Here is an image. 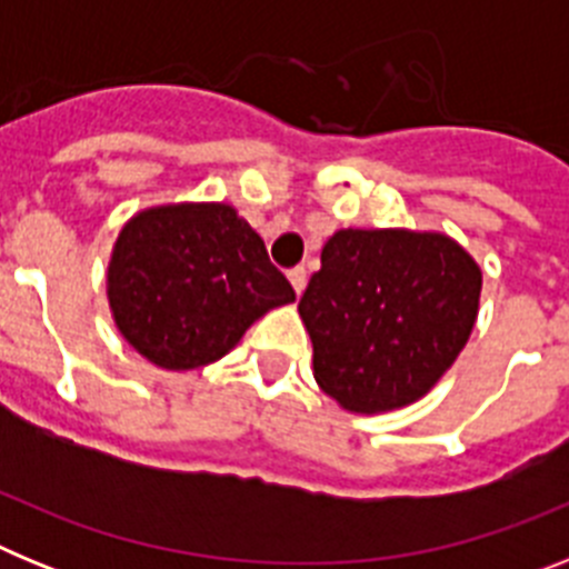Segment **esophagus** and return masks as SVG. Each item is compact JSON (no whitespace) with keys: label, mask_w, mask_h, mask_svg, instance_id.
<instances>
[{"label":"esophagus","mask_w":569,"mask_h":569,"mask_svg":"<svg viewBox=\"0 0 569 569\" xmlns=\"http://www.w3.org/2000/svg\"><path fill=\"white\" fill-rule=\"evenodd\" d=\"M288 279H290V284H293L296 296H301V290H305V284H308V270L305 268L288 270Z\"/></svg>","instance_id":"esophagus-1"}]
</instances>
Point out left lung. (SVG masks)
<instances>
[{
  "label": "left lung",
  "instance_id": "8db88e82",
  "mask_svg": "<svg viewBox=\"0 0 569 569\" xmlns=\"http://www.w3.org/2000/svg\"><path fill=\"white\" fill-rule=\"evenodd\" d=\"M479 293V264L447 236L339 230L299 301L316 381L356 413L421 399L470 339Z\"/></svg>",
  "mask_w": 569,
  "mask_h": 569
}]
</instances>
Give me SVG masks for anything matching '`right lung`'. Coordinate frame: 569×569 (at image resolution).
Here are the masks:
<instances>
[{
  "instance_id": "right-lung-1",
  "label": "right lung",
  "mask_w": 569,
  "mask_h": 569,
  "mask_svg": "<svg viewBox=\"0 0 569 569\" xmlns=\"http://www.w3.org/2000/svg\"><path fill=\"white\" fill-rule=\"evenodd\" d=\"M116 328L153 365L222 359L264 310L296 299L264 241L228 204H170L133 216L108 270Z\"/></svg>"
}]
</instances>
